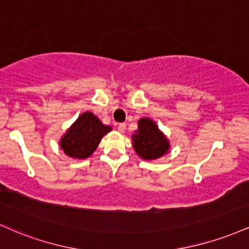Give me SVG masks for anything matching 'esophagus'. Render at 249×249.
Returning a JSON list of instances; mask_svg holds the SVG:
<instances>
[{"mask_svg": "<svg viewBox=\"0 0 249 249\" xmlns=\"http://www.w3.org/2000/svg\"><path fill=\"white\" fill-rule=\"evenodd\" d=\"M117 128H118L119 132L123 133L125 131V128H126V124H125V123H119V124L117 125Z\"/></svg>", "mask_w": 249, "mask_h": 249, "instance_id": "obj_1", "label": "esophagus"}]
</instances>
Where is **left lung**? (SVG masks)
Listing matches in <instances>:
<instances>
[{"label":"left lung","mask_w":249,"mask_h":249,"mask_svg":"<svg viewBox=\"0 0 249 249\" xmlns=\"http://www.w3.org/2000/svg\"><path fill=\"white\" fill-rule=\"evenodd\" d=\"M133 147L145 160H152L166 154L170 147L167 139L158 130L154 122L142 118L138 122V131L132 136Z\"/></svg>","instance_id":"left-lung-1"}]
</instances>
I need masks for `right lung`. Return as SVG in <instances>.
I'll use <instances>...</instances> for the list:
<instances>
[{
    "label": "right lung",
    "instance_id": "right-lung-1",
    "mask_svg": "<svg viewBox=\"0 0 249 249\" xmlns=\"http://www.w3.org/2000/svg\"><path fill=\"white\" fill-rule=\"evenodd\" d=\"M111 127L102 124L91 112H84L78 117L61 141V147L65 154L72 158L84 159L93 153L99 142Z\"/></svg>",
    "mask_w": 249,
    "mask_h": 249
}]
</instances>
